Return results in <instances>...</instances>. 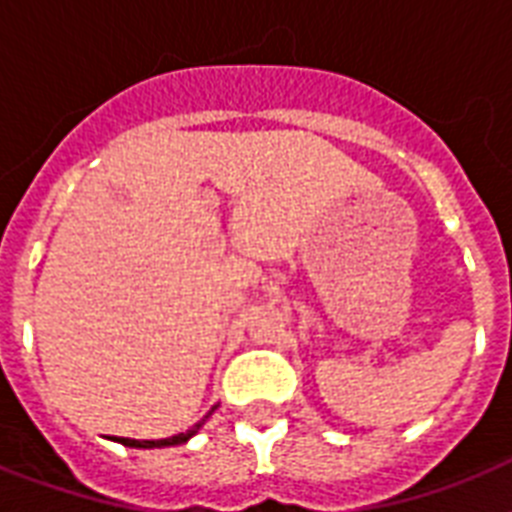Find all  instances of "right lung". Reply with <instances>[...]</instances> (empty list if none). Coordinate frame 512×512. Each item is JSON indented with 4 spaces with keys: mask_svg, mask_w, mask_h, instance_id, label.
I'll list each match as a JSON object with an SVG mask.
<instances>
[{
    "mask_svg": "<svg viewBox=\"0 0 512 512\" xmlns=\"http://www.w3.org/2000/svg\"><path fill=\"white\" fill-rule=\"evenodd\" d=\"M212 412H215V409H212ZM207 417H209V414H207ZM207 417H204V420H207ZM204 420L196 422L191 430H185V433H177V436H172V438H162V441H135V438H114V441H119V444H124V446H135V449H154V446H177V444H185V441H188V438H191L193 433L201 428V425H204Z\"/></svg>",
    "mask_w": 512,
    "mask_h": 512,
    "instance_id": "right-lung-1",
    "label": "right lung"
}]
</instances>
